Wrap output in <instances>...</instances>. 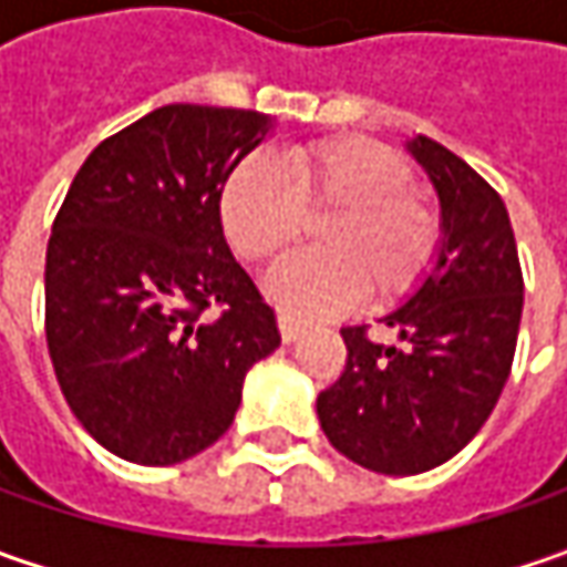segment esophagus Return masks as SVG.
<instances>
[{
	"mask_svg": "<svg viewBox=\"0 0 567 567\" xmlns=\"http://www.w3.org/2000/svg\"><path fill=\"white\" fill-rule=\"evenodd\" d=\"M277 328H280V338H284V343H293V340L302 334V328H306V324H302V321H296L293 316H287V312H280V316H277Z\"/></svg>",
	"mask_w": 567,
	"mask_h": 567,
	"instance_id": "obj_1",
	"label": "esophagus"
}]
</instances>
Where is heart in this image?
Wrapping results in <instances>:
<instances>
[{
	"mask_svg": "<svg viewBox=\"0 0 567 567\" xmlns=\"http://www.w3.org/2000/svg\"><path fill=\"white\" fill-rule=\"evenodd\" d=\"M316 229L318 251H302L265 277L277 306L296 316H324L350 306L384 309L413 293L439 251V214L410 169L375 142L302 144L280 161L251 154L220 192L224 233L249 261H274Z\"/></svg>",
	"mask_w": 567,
	"mask_h": 567,
	"instance_id": "obj_1",
	"label": "heart"
}]
</instances>
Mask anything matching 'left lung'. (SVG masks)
<instances>
[{"instance_id": "8db88e82", "label": "left lung", "mask_w": 567, "mask_h": 567, "mask_svg": "<svg viewBox=\"0 0 567 567\" xmlns=\"http://www.w3.org/2000/svg\"><path fill=\"white\" fill-rule=\"evenodd\" d=\"M439 195V251L423 284L379 321L340 328L347 365L318 394V423L353 464L413 476L451 461L483 429L508 381L524 309L514 229L498 192L445 144L406 142Z\"/></svg>"}]
</instances>
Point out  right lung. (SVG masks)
<instances>
[{
	"label": "right lung",
	"instance_id": "add662e5",
	"mask_svg": "<svg viewBox=\"0 0 567 567\" xmlns=\"http://www.w3.org/2000/svg\"><path fill=\"white\" fill-rule=\"evenodd\" d=\"M271 128L255 110L161 106L91 151L55 214L50 360L78 423L122 461L166 467L214 445L246 372L280 347L220 224L227 176Z\"/></svg>",
	"mask_w": 567,
	"mask_h": 567
}]
</instances>
